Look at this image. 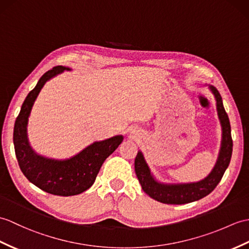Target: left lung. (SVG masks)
I'll return each instance as SVG.
<instances>
[{
  "label": "left lung",
  "mask_w": 249,
  "mask_h": 249,
  "mask_svg": "<svg viewBox=\"0 0 249 249\" xmlns=\"http://www.w3.org/2000/svg\"><path fill=\"white\" fill-rule=\"evenodd\" d=\"M214 95L216 111L222 127V140L216 162L212 171L204 179L195 182L166 183L161 182L154 176L146 162L144 155L139 151L135 159V171L142 190L155 200L163 204L182 205L198 200L210 194L221 181L225 171L229 165L232 154V139L229 118L225 111L222 96L212 85H206Z\"/></svg>",
  "instance_id": "8db88e82"
}]
</instances>
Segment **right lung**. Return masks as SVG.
<instances>
[{"label": "right lung", "mask_w": 249, "mask_h": 249, "mask_svg": "<svg viewBox=\"0 0 249 249\" xmlns=\"http://www.w3.org/2000/svg\"><path fill=\"white\" fill-rule=\"evenodd\" d=\"M63 71H71V69L63 66L51 69L27 94L15 123L14 145L20 169L33 184L50 194L72 196L92 187L104 161L118 148L124 137L119 135L95 141L67 159L49 158L35 151L27 136L33 106L46 82Z\"/></svg>", "instance_id": "obj_1"}]
</instances>
